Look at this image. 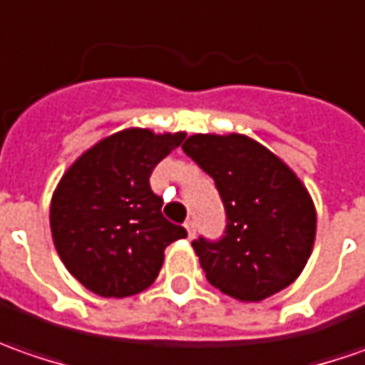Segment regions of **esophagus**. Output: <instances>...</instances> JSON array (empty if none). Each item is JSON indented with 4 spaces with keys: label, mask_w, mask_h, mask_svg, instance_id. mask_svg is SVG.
<instances>
[{
    "label": "esophagus",
    "mask_w": 365,
    "mask_h": 365,
    "mask_svg": "<svg viewBox=\"0 0 365 365\" xmlns=\"http://www.w3.org/2000/svg\"><path fill=\"white\" fill-rule=\"evenodd\" d=\"M183 226H185V230H187V238H194V236H195V222L187 220L185 224H183Z\"/></svg>",
    "instance_id": "esophagus-1"
}]
</instances>
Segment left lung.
I'll use <instances>...</instances> for the list:
<instances>
[{
  "mask_svg": "<svg viewBox=\"0 0 365 365\" xmlns=\"http://www.w3.org/2000/svg\"><path fill=\"white\" fill-rule=\"evenodd\" d=\"M182 149L214 180L226 210L224 236L192 242L207 283L246 303L283 291L305 269L315 240L305 185L245 135H194Z\"/></svg>",
  "mask_w": 365,
  "mask_h": 365,
  "instance_id": "8db88e82",
  "label": "left lung"
}]
</instances>
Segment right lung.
I'll list each match as a JSON object with an SVG mask.
<instances>
[{"label":"right lung","instance_id":"add662e5","mask_svg":"<svg viewBox=\"0 0 365 365\" xmlns=\"http://www.w3.org/2000/svg\"><path fill=\"white\" fill-rule=\"evenodd\" d=\"M185 139L147 129L115 133L72 163L50 206L52 238L64 267L101 297H131L158 279L163 250L185 238L163 214L149 178Z\"/></svg>","mask_w":365,"mask_h":365}]
</instances>
